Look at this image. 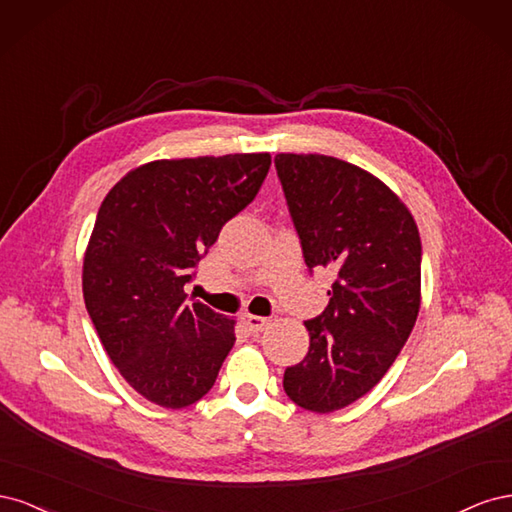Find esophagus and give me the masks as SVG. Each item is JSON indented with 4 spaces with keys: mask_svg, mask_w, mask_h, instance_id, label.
<instances>
[{
    "mask_svg": "<svg viewBox=\"0 0 512 512\" xmlns=\"http://www.w3.org/2000/svg\"><path fill=\"white\" fill-rule=\"evenodd\" d=\"M267 318H262V316H254V314H245L243 316V324L247 327V331L250 333H260L262 329L267 327Z\"/></svg>",
    "mask_w": 512,
    "mask_h": 512,
    "instance_id": "34e87169",
    "label": "esophagus"
}]
</instances>
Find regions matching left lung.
<instances>
[{
  "label": "left lung",
  "instance_id": "8db88e82",
  "mask_svg": "<svg viewBox=\"0 0 512 512\" xmlns=\"http://www.w3.org/2000/svg\"><path fill=\"white\" fill-rule=\"evenodd\" d=\"M305 265L329 269V305L305 322L309 350L284 371L294 404L318 414L350 406L389 371L421 307V237L378 177L320 153H277Z\"/></svg>",
  "mask_w": 512,
  "mask_h": 512
}]
</instances>
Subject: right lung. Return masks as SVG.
I'll return each mask as SVG.
<instances>
[{
	"mask_svg": "<svg viewBox=\"0 0 512 512\" xmlns=\"http://www.w3.org/2000/svg\"><path fill=\"white\" fill-rule=\"evenodd\" d=\"M269 166V153L156 160L102 200L83 260L85 307L119 374L153 404H196L235 346V320L190 303L183 286Z\"/></svg>",
	"mask_w": 512,
	"mask_h": 512,
	"instance_id": "add662e5",
	"label": "right lung"
}]
</instances>
